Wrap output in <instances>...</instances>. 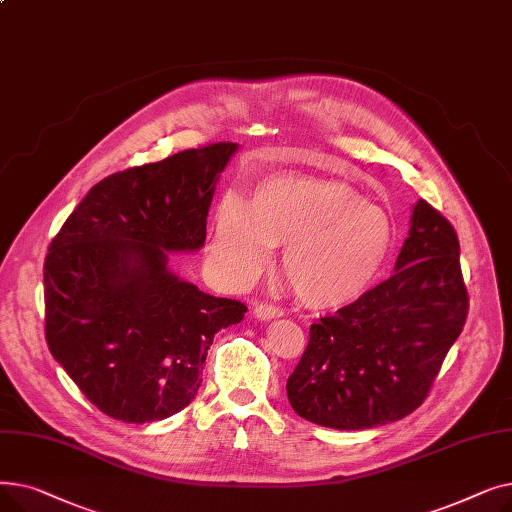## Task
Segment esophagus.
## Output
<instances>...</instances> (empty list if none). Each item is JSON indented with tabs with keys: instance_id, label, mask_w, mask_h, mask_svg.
I'll use <instances>...</instances> for the list:
<instances>
[{
	"instance_id": "obj_1",
	"label": "esophagus",
	"mask_w": 512,
	"mask_h": 512,
	"mask_svg": "<svg viewBox=\"0 0 512 512\" xmlns=\"http://www.w3.org/2000/svg\"><path fill=\"white\" fill-rule=\"evenodd\" d=\"M255 317L259 319H274V317H282L284 311L280 307H274V305H267V303H257L255 309H253Z\"/></svg>"
}]
</instances>
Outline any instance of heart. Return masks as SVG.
Returning <instances> with one entry per match:
<instances>
[{
	"label": "heart",
	"instance_id": "heart-1",
	"mask_svg": "<svg viewBox=\"0 0 512 512\" xmlns=\"http://www.w3.org/2000/svg\"><path fill=\"white\" fill-rule=\"evenodd\" d=\"M390 215L340 180L284 172L261 180L242 201L228 193L215 205L209 253L220 270L249 282L270 249L303 305L334 311L355 303L378 278L392 251Z\"/></svg>",
	"mask_w": 512,
	"mask_h": 512
}]
</instances>
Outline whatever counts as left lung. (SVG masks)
Masks as SVG:
<instances>
[{"instance_id":"left-lung-1","label":"left lung","mask_w":512,"mask_h":512,"mask_svg":"<svg viewBox=\"0 0 512 512\" xmlns=\"http://www.w3.org/2000/svg\"><path fill=\"white\" fill-rule=\"evenodd\" d=\"M459 253L452 224L419 199L396 272L311 326L286 382L294 413L332 429H371L413 413L465 326Z\"/></svg>"}]
</instances>
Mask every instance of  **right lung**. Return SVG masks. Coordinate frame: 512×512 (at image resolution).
Returning <instances> with one entry per match:
<instances>
[{
  "label": "right lung",
  "mask_w": 512,
  "mask_h": 512,
  "mask_svg": "<svg viewBox=\"0 0 512 512\" xmlns=\"http://www.w3.org/2000/svg\"><path fill=\"white\" fill-rule=\"evenodd\" d=\"M236 149L213 143L107 176L51 240L47 346L107 417L149 423L188 407L213 336L247 313L168 265V253L205 245L215 182Z\"/></svg>",
  "instance_id": "obj_1"
}]
</instances>
